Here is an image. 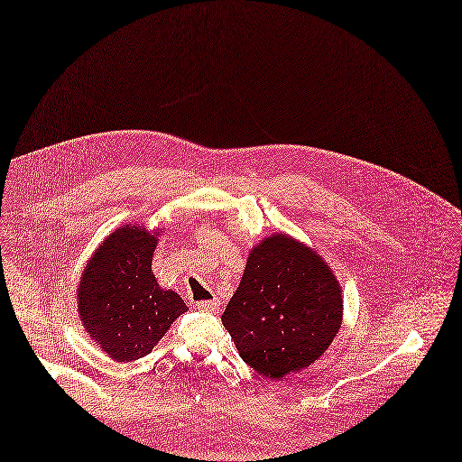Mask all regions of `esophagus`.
I'll return each mask as SVG.
<instances>
[{"label":"esophagus","instance_id":"34e87169","mask_svg":"<svg viewBox=\"0 0 462 462\" xmlns=\"http://www.w3.org/2000/svg\"><path fill=\"white\" fill-rule=\"evenodd\" d=\"M199 306L201 310H207V312H216L217 310V306H219V302L216 300V299H212V300H203V302H199L197 304Z\"/></svg>","mask_w":462,"mask_h":462}]
</instances>
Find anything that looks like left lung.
Listing matches in <instances>:
<instances>
[{
	"mask_svg": "<svg viewBox=\"0 0 462 462\" xmlns=\"http://www.w3.org/2000/svg\"><path fill=\"white\" fill-rule=\"evenodd\" d=\"M340 282L300 240L274 233L257 243L222 323L243 361L269 380L318 361L338 335Z\"/></svg>",
	"mask_w": 462,
	"mask_h": 462,
	"instance_id": "1",
	"label": "left lung"
}]
</instances>
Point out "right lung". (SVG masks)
I'll return each mask as SVG.
<instances>
[{
  "label": "right lung",
  "mask_w": 462,
  "mask_h": 462,
  "mask_svg": "<svg viewBox=\"0 0 462 462\" xmlns=\"http://www.w3.org/2000/svg\"><path fill=\"white\" fill-rule=\"evenodd\" d=\"M160 229L125 224L108 235L79 278V318L106 357L129 363L148 356L188 306L152 273Z\"/></svg>",
  "instance_id": "right-lung-1"
}]
</instances>
